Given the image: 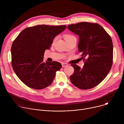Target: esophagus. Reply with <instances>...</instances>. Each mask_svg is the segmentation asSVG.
Masks as SVG:
<instances>
[{
  "label": "esophagus",
  "instance_id": "34e87169",
  "mask_svg": "<svg viewBox=\"0 0 124 124\" xmlns=\"http://www.w3.org/2000/svg\"><path fill=\"white\" fill-rule=\"evenodd\" d=\"M68 65L66 63H62V67H66Z\"/></svg>",
  "mask_w": 124,
  "mask_h": 124
}]
</instances>
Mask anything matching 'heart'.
Returning <instances> with one entry per match:
<instances>
[{
	"mask_svg": "<svg viewBox=\"0 0 124 124\" xmlns=\"http://www.w3.org/2000/svg\"><path fill=\"white\" fill-rule=\"evenodd\" d=\"M64 38H65L66 41L67 43V42L70 41V40H72V39H74V38H76L74 36H73V35H72V34H65V35H64ZM56 39H57V37H55V38L54 39V40H53L52 43H54L56 41Z\"/></svg>",
	"mask_w": 124,
	"mask_h": 124,
	"instance_id": "obj_1",
	"label": "heart"
}]
</instances>
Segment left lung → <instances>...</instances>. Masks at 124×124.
<instances>
[{
    "instance_id": "8db88e82",
    "label": "left lung",
    "mask_w": 124,
    "mask_h": 124,
    "mask_svg": "<svg viewBox=\"0 0 124 124\" xmlns=\"http://www.w3.org/2000/svg\"><path fill=\"white\" fill-rule=\"evenodd\" d=\"M79 36L78 51L85 60L81 69L72 64L74 73L70 77L71 82L82 90L99 84L107 76L113 63V44L109 34L100 24L81 22L68 26Z\"/></svg>"
}]
</instances>
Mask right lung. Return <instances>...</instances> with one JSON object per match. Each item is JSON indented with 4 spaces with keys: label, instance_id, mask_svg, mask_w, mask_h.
I'll return each instance as SVG.
<instances>
[{
    "label": "right lung",
    "instance_id": "1",
    "mask_svg": "<svg viewBox=\"0 0 124 124\" xmlns=\"http://www.w3.org/2000/svg\"><path fill=\"white\" fill-rule=\"evenodd\" d=\"M66 25H38L23 29L11 47L12 65L20 79L28 87L40 90L48 86L56 71L62 68L58 62L43 61L45 51Z\"/></svg>",
    "mask_w": 124,
    "mask_h": 124
}]
</instances>
